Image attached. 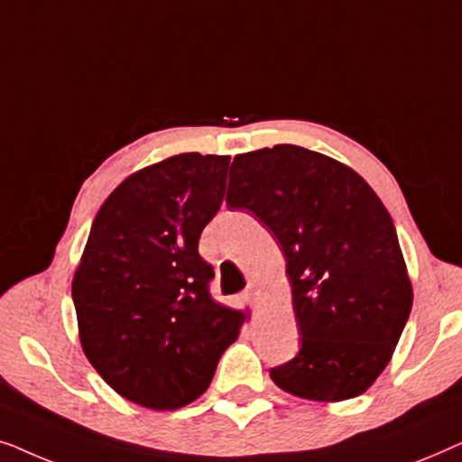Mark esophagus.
Wrapping results in <instances>:
<instances>
[{
	"label": "esophagus",
	"mask_w": 462,
	"mask_h": 462,
	"mask_svg": "<svg viewBox=\"0 0 462 462\" xmlns=\"http://www.w3.org/2000/svg\"><path fill=\"white\" fill-rule=\"evenodd\" d=\"M261 292H263V290H261V286H258L256 282L250 283V286H248V299L254 302V305H256L258 300H261Z\"/></svg>",
	"instance_id": "obj_1"
}]
</instances>
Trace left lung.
<instances>
[{
    "instance_id": "obj_1",
    "label": "left lung",
    "mask_w": 462,
    "mask_h": 462,
    "mask_svg": "<svg viewBox=\"0 0 462 462\" xmlns=\"http://www.w3.org/2000/svg\"><path fill=\"white\" fill-rule=\"evenodd\" d=\"M226 206L248 210L286 256L300 351L271 368L277 387L313 402L368 391L412 309L391 214L356 170L318 151L275 144L236 155Z\"/></svg>"
}]
</instances>
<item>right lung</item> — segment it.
Returning <instances> with one entry per match:
<instances>
[{
	"label": "right lung",
	"mask_w": 462,
	"mask_h": 462,
	"mask_svg": "<svg viewBox=\"0 0 462 462\" xmlns=\"http://www.w3.org/2000/svg\"><path fill=\"white\" fill-rule=\"evenodd\" d=\"M229 155L180 153L130 174L100 206L73 275L79 343L113 391L176 410L204 393L244 313L208 292L204 226L223 204Z\"/></svg>",
	"instance_id": "obj_1"
}]
</instances>
